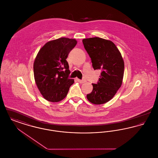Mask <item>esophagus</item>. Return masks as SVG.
Returning a JSON list of instances; mask_svg holds the SVG:
<instances>
[{
    "label": "esophagus",
    "instance_id": "1",
    "mask_svg": "<svg viewBox=\"0 0 158 158\" xmlns=\"http://www.w3.org/2000/svg\"><path fill=\"white\" fill-rule=\"evenodd\" d=\"M77 81L79 82L80 83H85L86 82V80H85V79H83V80H81V79H77Z\"/></svg>",
    "mask_w": 158,
    "mask_h": 158
}]
</instances>
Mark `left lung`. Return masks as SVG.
<instances>
[{"instance_id":"8db88e82","label":"left lung","mask_w":158,"mask_h":158,"mask_svg":"<svg viewBox=\"0 0 158 158\" xmlns=\"http://www.w3.org/2000/svg\"><path fill=\"white\" fill-rule=\"evenodd\" d=\"M82 42L94 70H102L98 83H92L93 90L86 97L94 104H105L114 97L121 86L124 60L116 45L110 40L94 37L85 38Z\"/></svg>"}]
</instances>
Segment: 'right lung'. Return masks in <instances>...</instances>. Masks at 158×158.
Segmentation results:
<instances>
[{"instance_id": "1", "label": "right lung", "mask_w": 158, "mask_h": 158, "mask_svg": "<svg viewBox=\"0 0 158 158\" xmlns=\"http://www.w3.org/2000/svg\"><path fill=\"white\" fill-rule=\"evenodd\" d=\"M75 39L62 37L47 42L38 52L34 63L35 81L46 100L57 102L68 94L74 79H69L70 71L66 60L75 47Z\"/></svg>"}]
</instances>
